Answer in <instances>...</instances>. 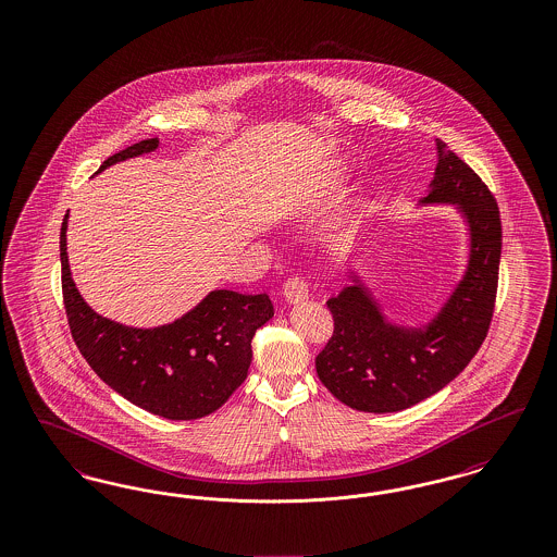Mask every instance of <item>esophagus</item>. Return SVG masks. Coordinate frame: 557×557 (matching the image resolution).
<instances>
[{
	"label": "esophagus",
	"instance_id": "1",
	"mask_svg": "<svg viewBox=\"0 0 557 557\" xmlns=\"http://www.w3.org/2000/svg\"><path fill=\"white\" fill-rule=\"evenodd\" d=\"M284 296L288 302H300L309 296V284L305 277L300 275H290L286 282H284Z\"/></svg>",
	"mask_w": 557,
	"mask_h": 557
}]
</instances>
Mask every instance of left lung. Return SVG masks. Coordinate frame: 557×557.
<instances>
[{"mask_svg": "<svg viewBox=\"0 0 557 557\" xmlns=\"http://www.w3.org/2000/svg\"><path fill=\"white\" fill-rule=\"evenodd\" d=\"M438 164L422 202H455L470 223V263L457 290L425 330H403L377 311L355 277L327 300L334 332L315 357L321 384L368 413L407 409L445 388L484 343L499 284L502 214L488 186L436 139Z\"/></svg>", "mask_w": 557, "mask_h": 557, "instance_id": "obj_1", "label": "left lung"}]
</instances>
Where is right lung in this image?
<instances>
[{
	"label": "right lung",
	"instance_id": "add662e5",
	"mask_svg": "<svg viewBox=\"0 0 557 557\" xmlns=\"http://www.w3.org/2000/svg\"><path fill=\"white\" fill-rule=\"evenodd\" d=\"M157 146L159 137L133 144L104 160L100 171ZM60 263L69 327L89 368L121 397L166 420L205 418L232 397L250 368L255 332L273 318L269 294L234 290L211 292L187 315L154 330L102 318L85 305L71 277L66 216Z\"/></svg>",
	"mask_w": 557,
	"mask_h": 557
}]
</instances>
